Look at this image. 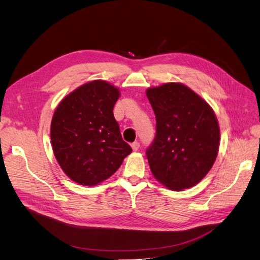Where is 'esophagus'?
I'll use <instances>...</instances> for the list:
<instances>
[{"label":"esophagus","instance_id":"obj_1","mask_svg":"<svg viewBox=\"0 0 260 260\" xmlns=\"http://www.w3.org/2000/svg\"><path fill=\"white\" fill-rule=\"evenodd\" d=\"M131 147H132V149H133V151H135V152H137V151H138V149L140 148V143H139V142H133V143L131 144Z\"/></svg>","mask_w":260,"mask_h":260}]
</instances>
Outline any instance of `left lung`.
Wrapping results in <instances>:
<instances>
[{"instance_id":"8db88e82","label":"left lung","mask_w":260,"mask_h":260,"mask_svg":"<svg viewBox=\"0 0 260 260\" xmlns=\"http://www.w3.org/2000/svg\"><path fill=\"white\" fill-rule=\"evenodd\" d=\"M156 116V136L146 156L154 178L174 191L198 184L214 165L220 129L207 102L179 82L146 90Z\"/></svg>"}]
</instances>
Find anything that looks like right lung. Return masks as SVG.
<instances>
[{
	"instance_id": "right-lung-1",
	"label": "right lung",
	"mask_w": 260,
	"mask_h": 260,
	"mask_svg": "<svg viewBox=\"0 0 260 260\" xmlns=\"http://www.w3.org/2000/svg\"><path fill=\"white\" fill-rule=\"evenodd\" d=\"M119 96L115 85L93 80L70 92L55 109L52 148L61 170L76 183L100 184L132 152L113 113Z\"/></svg>"
}]
</instances>
